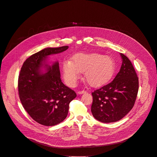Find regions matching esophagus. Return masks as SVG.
<instances>
[{
  "mask_svg": "<svg viewBox=\"0 0 157 157\" xmlns=\"http://www.w3.org/2000/svg\"><path fill=\"white\" fill-rule=\"evenodd\" d=\"M85 93H86V91L84 90H79L78 92V94H85Z\"/></svg>",
  "mask_w": 157,
  "mask_h": 157,
  "instance_id": "34e87169",
  "label": "esophagus"
}]
</instances>
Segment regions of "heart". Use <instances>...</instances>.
Segmentation results:
<instances>
[{
	"instance_id": "obj_1",
	"label": "heart",
	"mask_w": 157,
	"mask_h": 157,
	"mask_svg": "<svg viewBox=\"0 0 157 157\" xmlns=\"http://www.w3.org/2000/svg\"><path fill=\"white\" fill-rule=\"evenodd\" d=\"M114 68L112 59L96 53L77 54L73 62L66 60L62 67L64 79L70 86L76 84L81 72H85V79L90 86L100 85L112 76Z\"/></svg>"
}]
</instances>
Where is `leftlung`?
<instances>
[{"mask_svg": "<svg viewBox=\"0 0 157 157\" xmlns=\"http://www.w3.org/2000/svg\"><path fill=\"white\" fill-rule=\"evenodd\" d=\"M120 56L122 65L114 79L92 92V113L102 123H113L122 119L133 108L137 98V73L129 59L121 53Z\"/></svg>", "mask_w": 157, "mask_h": 157, "instance_id": "8db88e82", "label": "left lung"}]
</instances>
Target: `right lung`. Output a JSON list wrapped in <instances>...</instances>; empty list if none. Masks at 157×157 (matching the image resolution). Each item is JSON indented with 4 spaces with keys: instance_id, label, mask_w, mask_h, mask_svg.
I'll use <instances>...</instances> for the list:
<instances>
[{
    "instance_id": "add662e5",
    "label": "right lung",
    "mask_w": 157,
    "mask_h": 157,
    "mask_svg": "<svg viewBox=\"0 0 157 157\" xmlns=\"http://www.w3.org/2000/svg\"><path fill=\"white\" fill-rule=\"evenodd\" d=\"M68 48H46L31 56L18 76V94L23 107L34 121L44 126L62 122L67 117L70 103L76 97V92L62 82L58 62L48 67L45 74L40 73L47 56Z\"/></svg>"
}]
</instances>
